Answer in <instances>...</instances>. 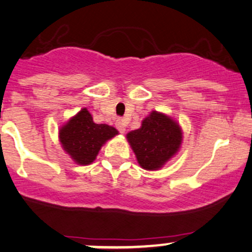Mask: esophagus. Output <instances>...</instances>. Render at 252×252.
<instances>
[{"label": "esophagus", "instance_id": "34e87169", "mask_svg": "<svg viewBox=\"0 0 252 252\" xmlns=\"http://www.w3.org/2000/svg\"><path fill=\"white\" fill-rule=\"evenodd\" d=\"M126 123L124 120L117 121V123H116V126H117L118 131L122 132V134H124V131H126Z\"/></svg>", "mask_w": 252, "mask_h": 252}]
</instances>
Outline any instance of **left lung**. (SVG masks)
Returning a JSON list of instances; mask_svg holds the SVG:
<instances>
[{
	"label": "left lung",
	"instance_id": "1",
	"mask_svg": "<svg viewBox=\"0 0 252 252\" xmlns=\"http://www.w3.org/2000/svg\"><path fill=\"white\" fill-rule=\"evenodd\" d=\"M126 139L145 170H159L179 151L183 140L176 121L161 112L152 111L141 128L126 134Z\"/></svg>",
	"mask_w": 252,
	"mask_h": 252
}]
</instances>
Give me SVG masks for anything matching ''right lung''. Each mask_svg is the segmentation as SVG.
Instances as JSON below:
<instances>
[{
	"label": "right lung",
	"instance_id": "add662e5",
	"mask_svg": "<svg viewBox=\"0 0 252 252\" xmlns=\"http://www.w3.org/2000/svg\"><path fill=\"white\" fill-rule=\"evenodd\" d=\"M118 134L107 124H96L86 107L71 117L60 129L63 149L79 165H90L95 160L101 146Z\"/></svg>",
	"mask_w": 252,
	"mask_h": 252
}]
</instances>
